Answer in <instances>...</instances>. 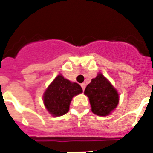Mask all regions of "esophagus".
Listing matches in <instances>:
<instances>
[{"label":"esophagus","mask_w":153,"mask_h":153,"mask_svg":"<svg viewBox=\"0 0 153 153\" xmlns=\"http://www.w3.org/2000/svg\"><path fill=\"white\" fill-rule=\"evenodd\" d=\"M81 86H82V90L84 91V90H85V88H86V83H84V82L83 83H82Z\"/></svg>","instance_id":"1"}]
</instances>
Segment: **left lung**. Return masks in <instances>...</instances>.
Masks as SVG:
<instances>
[{
	"instance_id": "left-lung-1",
	"label": "left lung",
	"mask_w": 153,
	"mask_h": 153,
	"mask_svg": "<svg viewBox=\"0 0 153 153\" xmlns=\"http://www.w3.org/2000/svg\"><path fill=\"white\" fill-rule=\"evenodd\" d=\"M84 94L89 98L92 112L98 116L109 115L118 105L117 91L101 73L87 85Z\"/></svg>"
}]
</instances>
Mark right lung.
<instances>
[{"instance_id":"right-lung-1","label":"right lung","mask_w":153,"mask_h":153,"mask_svg":"<svg viewBox=\"0 0 153 153\" xmlns=\"http://www.w3.org/2000/svg\"><path fill=\"white\" fill-rule=\"evenodd\" d=\"M82 92V89L79 84L59 74L44 92V105L52 116H62L69 111L72 98Z\"/></svg>"}]
</instances>
